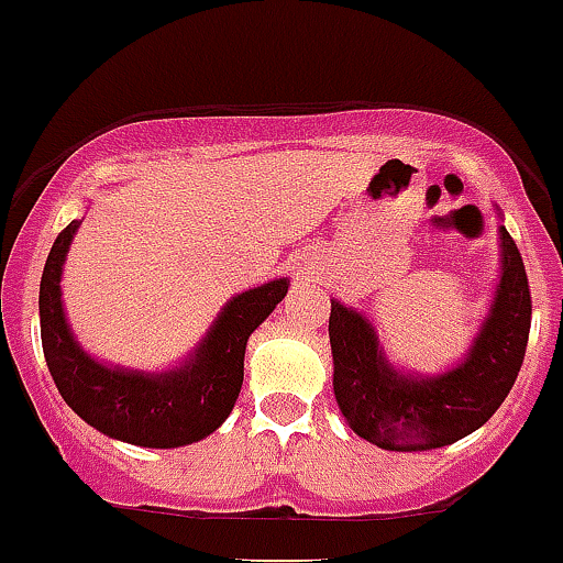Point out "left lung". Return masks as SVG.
Here are the masks:
<instances>
[{"mask_svg":"<svg viewBox=\"0 0 563 563\" xmlns=\"http://www.w3.org/2000/svg\"><path fill=\"white\" fill-rule=\"evenodd\" d=\"M503 278L467 362L439 378L398 376L371 323L331 301L334 395L347 426L384 451H431L484 426L519 376L531 331V287L517 243L500 229Z\"/></svg>","mask_w":563,"mask_h":563,"instance_id":"obj_1","label":"left lung"}]
</instances>
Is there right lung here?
Segmentation results:
<instances>
[{
	"label": "right lung",
	"mask_w": 563,
	"mask_h": 563,
	"mask_svg": "<svg viewBox=\"0 0 563 563\" xmlns=\"http://www.w3.org/2000/svg\"><path fill=\"white\" fill-rule=\"evenodd\" d=\"M77 221L57 234L41 276V342L63 400L101 433L143 448H179L205 439L232 411L243 387L251 331L287 296V278L232 298L196 358L165 376L107 371L74 342L63 318L60 273Z\"/></svg>",
	"instance_id": "obj_1"
}]
</instances>
